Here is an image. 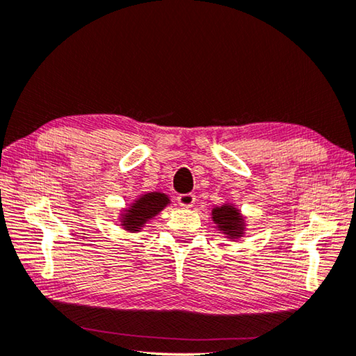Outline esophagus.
<instances>
[{"label": "esophagus", "instance_id": "1", "mask_svg": "<svg viewBox=\"0 0 356 356\" xmlns=\"http://www.w3.org/2000/svg\"><path fill=\"white\" fill-rule=\"evenodd\" d=\"M177 202L180 207H185V208H191L194 205V202H196V196H194L193 193H185V194H179L177 196Z\"/></svg>", "mask_w": 356, "mask_h": 356}]
</instances>
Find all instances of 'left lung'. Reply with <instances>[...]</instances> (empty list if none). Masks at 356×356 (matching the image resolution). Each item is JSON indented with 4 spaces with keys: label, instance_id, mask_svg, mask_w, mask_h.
<instances>
[{
    "label": "left lung",
    "instance_id": "obj_1",
    "mask_svg": "<svg viewBox=\"0 0 356 356\" xmlns=\"http://www.w3.org/2000/svg\"><path fill=\"white\" fill-rule=\"evenodd\" d=\"M214 224L219 225V229L227 233L229 238H238L242 234V219L239 211L232 205H222L213 210Z\"/></svg>",
    "mask_w": 356,
    "mask_h": 356
}]
</instances>
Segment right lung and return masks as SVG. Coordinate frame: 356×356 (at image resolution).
<instances>
[{
    "label": "right lung",
    "instance_id": "add662e5",
    "mask_svg": "<svg viewBox=\"0 0 356 356\" xmlns=\"http://www.w3.org/2000/svg\"><path fill=\"white\" fill-rule=\"evenodd\" d=\"M166 204H168V197L162 193L145 194L140 199H137L131 208H128L122 224L129 232H138L146 222L154 218L159 211H162Z\"/></svg>",
    "mask_w": 356,
    "mask_h": 356
}]
</instances>
